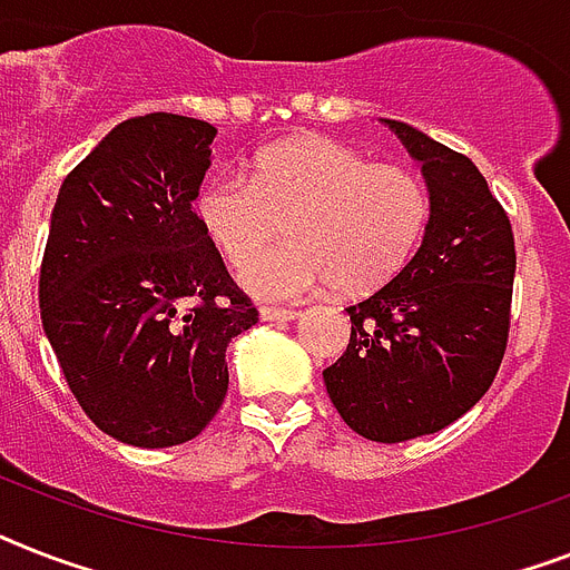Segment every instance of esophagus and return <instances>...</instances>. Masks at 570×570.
Instances as JSON below:
<instances>
[{"label":"esophagus","mask_w":570,"mask_h":570,"mask_svg":"<svg viewBox=\"0 0 570 570\" xmlns=\"http://www.w3.org/2000/svg\"><path fill=\"white\" fill-rule=\"evenodd\" d=\"M302 316L298 311H277V307H259V320L263 322H295Z\"/></svg>","instance_id":"1"}]
</instances>
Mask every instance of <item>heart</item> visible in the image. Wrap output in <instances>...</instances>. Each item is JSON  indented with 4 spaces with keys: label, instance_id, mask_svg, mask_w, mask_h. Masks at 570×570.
<instances>
[{
    "label": "heart",
    "instance_id": "heart-1",
    "mask_svg": "<svg viewBox=\"0 0 570 570\" xmlns=\"http://www.w3.org/2000/svg\"><path fill=\"white\" fill-rule=\"evenodd\" d=\"M429 189L402 165L370 163L328 136H295L254 156L250 177L215 174L197 189L206 239L240 259L287 218L294 239L239 263V284L268 302L373 293L414 257L429 222Z\"/></svg>",
    "mask_w": 570,
    "mask_h": 570
}]
</instances>
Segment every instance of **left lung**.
Segmentation results:
<instances>
[{
    "label": "left lung",
    "instance_id": "1",
    "mask_svg": "<svg viewBox=\"0 0 570 570\" xmlns=\"http://www.w3.org/2000/svg\"><path fill=\"white\" fill-rule=\"evenodd\" d=\"M423 165L429 224L390 284L346 307L352 337L322 379L340 416L370 441L434 434L491 387L514 284L509 215L468 156L402 120H387Z\"/></svg>",
    "mask_w": 570,
    "mask_h": 570
}]
</instances>
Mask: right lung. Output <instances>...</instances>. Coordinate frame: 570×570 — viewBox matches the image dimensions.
Segmentation results:
<instances>
[{"mask_svg":"<svg viewBox=\"0 0 570 570\" xmlns=\"http://www.w3.org/2000/svg\"><path fill=\"white\" fill-rule=\"evenodd\" d=\"M218 129L154 111L111 129L58 189L40 320L97 429L145 450L204 432L227 346L257 322L191 213Z\"/></svg>","mask_w":570,"mask_h":570,"instance_id":"add662e5","label":"right lung"}]
</instances>
